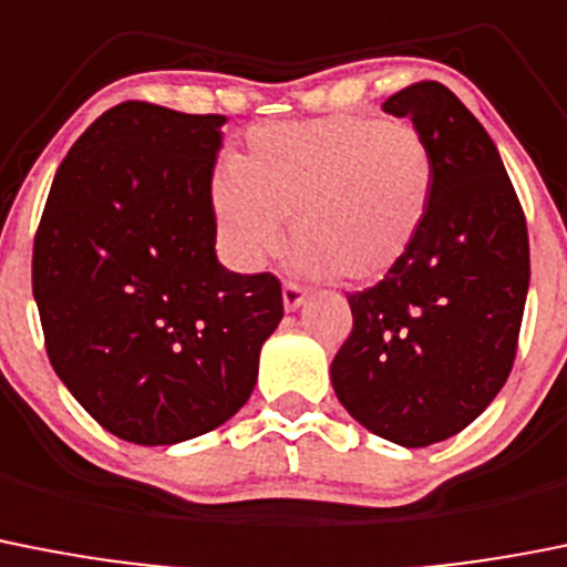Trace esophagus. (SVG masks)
Masks as SVG:
<instances>
[{"label": "esophagus", "mask_w": 567, "mask_h": 567, "mask_svg": "<svg viewBox=\"0 0 567 567\" xmlns=\"http://www.w3.org/2000/svg\"><path fill=\"white\" fill-rule=\"evenodd\" d=\"M303 303H306V289H300L298 284L287 280V284H284V309L295 311V309H300Z\"/></svg>", "instance_id": "34e87169"}]
</instances>
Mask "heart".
I'll return each instance as SVG.
<instances>
[{
    "label": "heart",
    "mask_w": 567,
    "mask_h": 567,
    "mask_svg": "<svg viewBox=\"0 0 567 567\" xmlns=\"http://www.w3.org/2000/svg\"><path fill=\"white\" fill-rule=\"evenodd\" d=\"M433 152L413 123L331 114L249 132L213 185L221 249L258 269L292 219L298 269L348 284L385 278L422 236L433 205Z\"/></svg>",
    "instance_id": "b5f03b06"
}]
</instances>
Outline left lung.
Wrapping results in <instances>:
<instances>
[{
  "mask_svg": "<svg viewBox=\"0 0 567 567\" xmlns=\"http://www.w3.org/2000/svg\"><path fill=\"white\" fill-rule=\"evenodd\" d=\"M433 152L422 236L385 278L348 295L354 329L331 385L362 427L402 446L461 433L506 385L526 309V216L475 114L439 81L382 103Z\"/></svg>",
  "mask_w": 567,
  "mask_h": 567,
  "instance_id": "obj_1",
  "label": "left lung"
}]
</instances>
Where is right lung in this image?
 Listing matches in <instances>:
<instances>
[{"label":"right lung","mask_w":567,"mask_h":567,"mask_svg":"<svg viewBox=\"0 0 567 567\" xmlns=\"http://www.w3.org/2000/svg\"><path fill=\"white\" fill-rule=\"evenodd\" d=\"M221 114L126 101L59 165L33 241L47 357L81 408L132 444H176L238 413L284 318L272 272L216 258Z\"/></svg>","instance_id":"obj_1"}]
</instances>
